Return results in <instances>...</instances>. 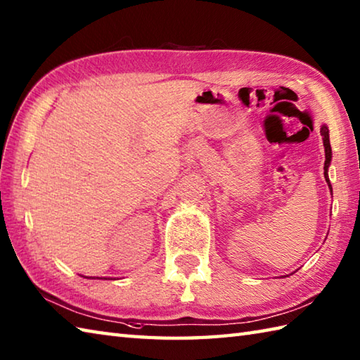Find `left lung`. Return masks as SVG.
Here are the masks:
<instances>
[{
  "instance_id": "1",
  "label": "left lung",
  "mask_w": 360,
  "mask_h": 360,
  "mask_svg": "<svg viewBox=\"0 0 360 360\" xmlns=\"http://www.w3.org/2000/svg\"><path fill=\"white\" fill-rule=\"evenodd\" d=\"M320 134L323 136V145H325V167H323L325 179L328 182V186H330V188H331L330 179H328V173H326L328 172V167H330V164H331V143H330V131H328V127L323 125L322 128H320Z\"/></svg>"
}]
</instances>
